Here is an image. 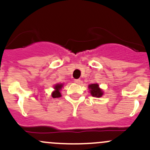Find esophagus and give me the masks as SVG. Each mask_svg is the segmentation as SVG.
Here are the masks:
<instances>
[{"label":"esophagus","mask_w":150,"mask_h":150,"mask_svg":"<svg viewBox=\"0 0 150 150\" xmlns=\"http://www.w3.org/2000/svg\"><path fill=\"white\" fill-rule=\"evenodd\" d=\"M81 82V79H76V80H75V83L79 84Z\"/></svg>","instance_id":"1"}]
</instances>
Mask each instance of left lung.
I'll return each mask as SVG.
<instances>
[{
	"instance_id": "8db88e82",
	"label": "left lung",
	"mask_w": 150,
	"mask_h": 150,
	"mask_svg": "<svg viewBox=\"0 0 150 150\" xmlns=\"http://www.w3.org/2000/svg\"><path fill=\"white\" fill-rule=\"evenodd\" d=\"M88 88L90 89V93L94 97H101L103 95V91L102 89L99 88L98 84H91L88 86Z\"/></svg>"
}]
</instances>
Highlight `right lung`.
Returning a JSON list of instances; mask_svg holds the SVG:
<instances>
[{"label": "right lung", "instance_id": "obj_1", "mask_svg": "<svg viewBox=\"0 0 150 150\" xmlns=\"http://www.w3.org/2000/svg\"><path fill=\"white\" fill-rule=\"evenodd\" d=\"M63 84H57L55 86H54V92L52 93V97L53 98H58L61 96V93H60L59 91L60 89L62 88Z\"/></svg>", "mask_w": 150, "mask_h": 150}]
</instances>
